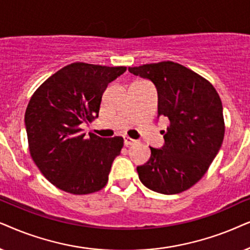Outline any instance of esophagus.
<instances>
[{
    "label": "esophagus",
    "mask_w": 250,
    "mask_h": 250,
    "mask_svg": "<svg viewBox=\"0 0 250 250\" xmlns=\"http://www.w3.org/2000/svg\"><path fill=\"white\" fill-rule=\"evenodd\" d=\"M137 143V141H135V139H132L130 137H125V144L129 146V145H134Z\"/></svg>",
    "instance_id": "obj_1"
}]
</instances>
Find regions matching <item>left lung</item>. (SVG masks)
I'll use <instances>...</instances> for the list:
<instances>
[{
	"label": "left lung",
	"instance_id": "8db88e82",
	"mask_svg": "<svg viewBox=\"0 0 250 250\" xmlns=\"http://www.w3.org/2000/svg\"><path fill=\"white\" fill-rule=\"evenodd\" d=\"M151 80L158 91V116L170 122L164 131L165 145L151 148V158L138 166L146 188L176 194L200 181L217 155L224 139L221 98L210 82L174 62L129 67Z\"/></svg>",
	"mask_w": 250,
	"mask_h": 250
}]
</instances>
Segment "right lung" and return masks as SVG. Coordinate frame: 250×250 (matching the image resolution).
<instances>
[{"instance_id": "add662e5", "label": "right lung", "mask_w": 250, "mask_h": 250, "mask_svg": "<svg viewBox=\"0 0 250 250\" xmlns=\"http://www.w3.org/2000/svg\"><path fill=\"white\" fill-rule=\"evenodd\" d=\"M127 67L73 62L45 80L25 113L31 156L48 181L72 194H89L107 184L123 138L86 136L80 125L98 118L108 83Z\"/></svg>"}]
</instances>
